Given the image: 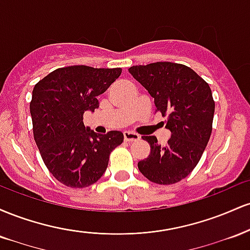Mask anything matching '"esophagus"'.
<instances>
[{"label":"esophagus","instance_id":"1","mask_svg":"<svg viewBox=\"0 0 250 250\" xmlns=\"http://www.w3.org/2000/svg\"><path fill=\"white\" fill-rule=\"evenodd\" d=\"M123 137H125V141L127 142H135L140 140L139 135L131 133V131H125V133H123Z\"/></svg>","mask_w":250,"mask_h":250}]
</instances>
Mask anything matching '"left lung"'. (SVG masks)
Segmentation results:
<instances>
[{
	"mask_svg": "<svg viewBox=\"0 0 250 250\" xmlns=\"http://www.w3.org/2000/svg\"><path fill=\"white\" fill-rule=\"evenodd\" d=\"M129 73L154 97L156 111L167 116L166 128L171 131L163 146L155 136L142 137L150 146V154L137 167L157 185L179 182L196 167L210 139L215 111L210 87L180 63L133 65Z\"/></svg>",
	"mask_w": 250,
	"mask_h": 250,
	"instance_id": "8db88e82",
	"label": "left lung"
}]
</instances>
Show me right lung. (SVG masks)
<instances>
[{
  "mask_svg": "<svg viewBox=\"0 0 250 250\" xmlns=\"http://www.w3.org/2000/svg\"><path fill=\"white\" fill-rule=\"evenodd\" d=\"M121 73V68L70 65L51 71L34 87V139L45 167L62 185H94L104 174L109 155L123 142L121 131L96 134L83 123L84 111L99 108L97 96Z\"/></svg>",
  "mask_w": 250,
  "mask_h": 250,
  "instance_id": "right-lung-1",
  "label": "right lung"
}]
</instances>
